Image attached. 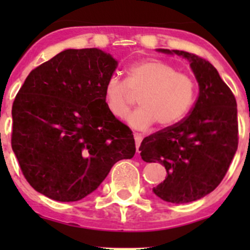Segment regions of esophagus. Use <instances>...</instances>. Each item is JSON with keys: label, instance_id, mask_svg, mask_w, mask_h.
Masks as SVG:
<instances>
[{"label": "esophagus", "instance_id": "esophagus-1", "mask_svg": "<svg viewBox=\"0 0 250 250\" xmlns=\"http://www.w3.org/2000/svg\"><path fill=\"white\" fill-rule=\"evenodd\" d=\"M134 138H135V145H136V151L139 152V147H140V144L141 141H143V135L141 134H139V132H135L134 134Z\"/></svg>", "mask_w": 250, "mask_h": 250}]
</instances>
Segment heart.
Masks as SVG:
<instances>
[{"instance_id": "b5f03b06", "label": "heart", "mask_w": 250, "mask_h": 250, "mask_svg": "<svg viewBox=\"0 0 250 250\" xmlns=\"http://www.w3.org/2000/svg\"><path fill=\"white\" fill-rule=\"evenodd\" d=\"M139 96L140 107L127 115L135 129H147L158 123L170 127L180 123L193 107L196 83L175 66L161 60H145L126 70L125 83L110 77L104 87V103L114 118H124Z\"/></svg>"}]
</instances>
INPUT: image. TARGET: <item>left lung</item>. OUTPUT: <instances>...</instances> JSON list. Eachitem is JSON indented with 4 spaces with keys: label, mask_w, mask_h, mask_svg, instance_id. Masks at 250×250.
Here are the masks:
<instances>
[{
    "label": "left lung",
    "mask_w": 250,
    "mask_h": 250,
    "mask_svg": "<svg viewBox=\"0 0 250 250\" xmlns=\"http://www.w3.org/2000/svg\"><path fill=\"white\" fill-rule=\"evenodd\" d=\"M158 51L189 60L199 96L184 120L146 136L139 150L143 160L158 161L167 169L154 194L184 204L211 193L228 171L238 149L237 101L209 61L185 51Z\"/></svg>",
    "instance_id": "left-lung-1"
}]
</instances>
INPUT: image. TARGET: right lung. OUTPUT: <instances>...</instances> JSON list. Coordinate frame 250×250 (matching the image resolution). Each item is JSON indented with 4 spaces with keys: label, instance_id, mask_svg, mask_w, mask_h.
<instances>
[{
    "label": "right lung",
    "instance_id": "obj_1",
    "mask_svg": "<svg viewBox=\"0 0 250 250\" xmlns=\"http://www.w3.org/2000/svg\"><path fill=\"white\" fill-rule=\"evenodd\" d=\"M118 61L99 48L62 51L34 68L12 105L11 145L35 190L77 202L135 155L129 127L104 103Z\"/></svg>",
    "mask_w": 250,
    "mask_h": 250
}]
</instances>
